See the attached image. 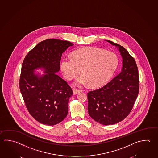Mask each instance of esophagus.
Returning a JSON list of instances; mask_svg holds the SVG:
<instances>
[{"instance_id":"esophagus-1","label":"esophagus","mask_w":158,"mask_h":158,"mask_svg":"<svg viewBox=\"0 0 158 158\" xmlns=\"http://www.w3.org/2000/svg\"><path fill=\"white\" fill-rule=\"evenodd\" d=\"M81 92H82V90H81L76 89H73V93H74V94H77V93Z\"/></svg>"}]
</instances>
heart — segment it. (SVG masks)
<instances>
[{"mask_svg":"<svg viewBox=\"0 0 158 158\" xmlns=\"http://www.w3.org/2000/svg\"><path fill=\"white\" fill-rule=\"evenodd\" d=\"M118 65V57L113 52L98 48H81L75 51L72 56H67L61 63L63 75L72 80L83 74L75 81V85L81 86L89 83L92 86H100L106 83L113 76Z\"/></svg>","mask_w":158,"mask_h":158,"instance_id":"heart-1","label":"heart"}]
</instances>
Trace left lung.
Listing matches in <instances>:
<instances>
[{
  "label": "left lung",
  "mask_w": 158,
  "mask_h": 158,
  "mask_svg": "<svg viewBox=\"0 0 158 158\" xmlns=\"http://www.w3.org/2000/svg\"><path fill=\"white\" fill-rule=\"evenodd\" d=\"M119 48L123 59L122 70L104 86L88 93V111L95 121L113 125L130 113L139 92V77L134 57L122 46L109 40Z\"/></svg>",
  "instance_id": "left-lung-1"
}]
</instances>
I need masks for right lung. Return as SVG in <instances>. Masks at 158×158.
<instances>
[{
    "mask_svg": "<svg viewBox=\"0 0 158 158\" xmlns=\"http://www.w3.org/2000/svg\"><path fill=\"white\" fill-rule=\"evenodd\" d=\"M70 42L48 39L40 42L27 54L22 63L19 88L27 110L38 122L56 125L65 118L71 87L55 73L59 72L61 55ZM42 67L45 75H35L34 70Z\"/></svg>",
    "mask_w": 158,
    "mask_h": 158,
    "instance_id": "1",
    "label": "right lung"
}]
</instances>
